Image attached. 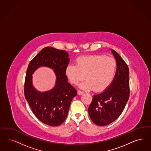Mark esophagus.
Here are the masks:
<instances>
[{
  "label": "esophagus",
  "mask_w": 151,
  "mask_h": 151,
  "mask_svg": "<svg viewBox=\"0 0 151 151\" xmlns=\"http://www.w3.org/2000/svg\"><path fill=\"white\" fill-rule=\"evenodd\" d=\"M77 93H78V95H82V94H84V92L82 91H78Z\"/></svg>",
  "instance_id": "obj_1"
}]
</instances>
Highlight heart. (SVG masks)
I'll list each match as a JSON object with an SVG mask.
<instances>
[{
  "mask_svg": "<svg viewBox=\"0 0 151 151\" xmlns=\"http://www.w3.org/2000/svg\"><path fill=\"white\" fill-rule=\"evenodd\" d=\"M117 69L116 60L102 55L80 57L76 60V65L69 64L65 74L69 82L77 84L85 78L87 79L79 84L84 90L96 91L106 89L114 78Z\"/></svg>",
  "mask_w": 151,
  "mask_h": 151,
  "instance_id": "obj_1",
  "label": "heart"
}]
</instances>
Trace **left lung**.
<instances>
[{
  "instance_id": "left-lung-1",
  "label": "left lung",
  "mask_w": 151,
  "mask_h": 151,
  "mask_svg": "<svg viewBox=\"0 0 151 151\" xmlns=\"http://www.w3.org/2000/svg\"><path fill=\"white\" fill-rule=\"evenodd\" d=\"M117 63L116 72L111 84L102 92L93 96L88 108L93 122L100 126H107L121 114L129 97V69L122 57L111 50Z\"/></svg>"
}]
</instances>
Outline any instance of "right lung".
Masks as SVG:
<instances>
[{"label": "right lung", "mask_w": 151, "mask_h": 151, "mask_svg": "<svg viewBox=\"0 0 151 151\" xmlns=\"http://www.w3.org/2000/svg\"><path fill=\"white\" fill-rule=\"evenodd\" d=\"M69 61L66 51L47 47L30 62L27 68L25 97L36 117L50 126H58L64 121L71 102L77 95L65 74ZM42 66L53 69L56 78L54 87L44 92L37 90L32 84V74Z\"/></svg>", "instance_id": "right-lung-1"}]
</instances>
